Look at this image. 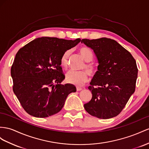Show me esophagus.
Masks as SVG:
<instances>
[{"label": "esophagus", "mask_w": 149, "mask_h": 149, "mask_svg": "<svg viewBox=\"0 0 149 149\" xmlns=\"http://www.w3.org/2000/svg\"><path fill=\"white\" fill-rule=\"evenodd\" d=\"M77 89V91H82V88H81V87H77V89Z\"/></svg>", "instance_id": "obj_1"}]
</instances>
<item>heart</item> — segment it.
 I'll list each match as a JSON object with an SVG mask.
<instances>
[{
    "label": "heart",
    "mask_w": 149,
    "mask_h": 149,
    "mask_svg": "<svg viewBox=\"0 0 149 149\" xmlns=\"http://www.w3.org/2000/svg\"><path fill=\"white\" fill-rule=\"evenodd\" d=\"M71 52L70 49H68L63 53L61 57V65L65 68H67L68 66ZM79 52L84 60L86 62L83 65L82 69H86L91 75L94 74L96 72V67L94 63L91 62L93 58V52L88 48L82 47L79 48ZM88 78V73L86 70H70L66 74L67 82L76 86H82L87 82Z\"/></svg>",
    "instance_id": "obj_1"
}]
</instances>
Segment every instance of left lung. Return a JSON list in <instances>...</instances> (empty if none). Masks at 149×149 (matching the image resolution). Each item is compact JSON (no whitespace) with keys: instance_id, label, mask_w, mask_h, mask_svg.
<instances>
[{"instance_id":"obj_1","label":"left lung","mask_w":149,"mask_h":149,"mask_svg":"<svg viewBox=\"0 0 149 149\" xmlns=\"http://www.w3.org/2000/svg\"><path fill=\"white\" fill-rule=\"evenodd\" d=\"M81 43L93 49L99 63L88 87L93 97L84 105L86 111L101 119L116 116L135 92L138 75L136 61L128 50L110 38L82 39Z\"/></svg>"}]
</instances>
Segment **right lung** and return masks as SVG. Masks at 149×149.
<instances>
[{
  "label": "right lung",
  "mask_w": 149,
  "mask_h": 149,
  "mask_svg": "<svg viewBox=\"0 0 149 149\" xmlns=\"http://www.w3.org/2000/svg\"><path fill=\"white\" fill-rule=\"evenodd\" d=\"M81 40L41 37L17 52L10 69L13 91L30 115L47 118L58 113L68 95L75 92L74 85L61 84L65 75L60 60Z\"/></svg>",
  "instance_id": "1"
}]
</instances>
